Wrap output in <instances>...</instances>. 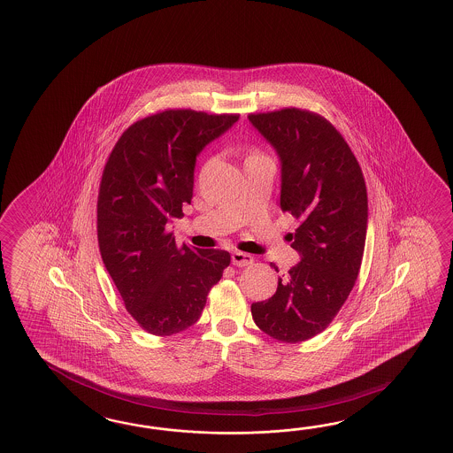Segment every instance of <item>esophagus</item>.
I'll use <instances>...</instances> for the list:
<instances>
[{
	"label": "esophagus",
	"mask_w": 453,
	"mask_h": 453,
	"mask_svg": "<svg viewBox=\"0 0 453 453\" xmlns=\"http://www.w3.org/2000/svg\"><path fill=\"white\" fill-rule=\"evenodd\" d=\"M254 257L251 254L242 253V251H234L232 254V263L238 267H244V265H250L253 264Z\"/></svg>",
	"instance_id": "obj_1"
}]
</instances>
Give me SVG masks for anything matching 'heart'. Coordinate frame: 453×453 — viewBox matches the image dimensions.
Here are the masks:
<instances>
[{"label":"heart","instance_id":"heart-1","mask_svg":"<svg viewBox=\"0 0 453 453\" xmlns=\"http://www.w3.org/2000/svg\"><path fill=\"white\" fill-rule=\"evenodd\" d=\"M253 155H259V153H256V151H253V153H251V155H250V157H253Z\"/></svg>","mask_w":453,"mask_h":453}]
</instances>
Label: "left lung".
<instances>
[{
    "mask_svg": "<svg viewBox=\"0 0 453 453\" xmlns=\"http://www.w3.org/2000/svg\"><path fill=\"white\" fill-rule=\"evenodd\" d=\"M248 117L282 161L280 209L300 223L292 248L302 256L251 315L265 334L295 344L325 331L356 285L367 188L348 142L325 117L298 107Z\"/></svg>",
    "mask_w": 453,
    "mask_h": 453,
    "instance_id": "obj_1",
    "label": "left lung"
}]
</instances>
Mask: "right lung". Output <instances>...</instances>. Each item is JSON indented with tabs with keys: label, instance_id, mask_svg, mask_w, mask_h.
Segmentation results:
<instances>
[{
	"label": "right lung",
	"instance_id": "add662e5",
	"mask_svg": "<svg viewBox=\"0 0 453 453\" xmlns=\"http://www.w3.org/2000/svg\"><path fill=\"white\" fill-rule=\"evenodd\" d=\"M240 114L166 109L127 128L105 161L97 194V242L127 311L155 336L197 323L230 253L199 250L166 228L194 189L196 157Z\"/></svg>",
	"mask_w": 453,
	"mask_h": 453
}]
</instances>
